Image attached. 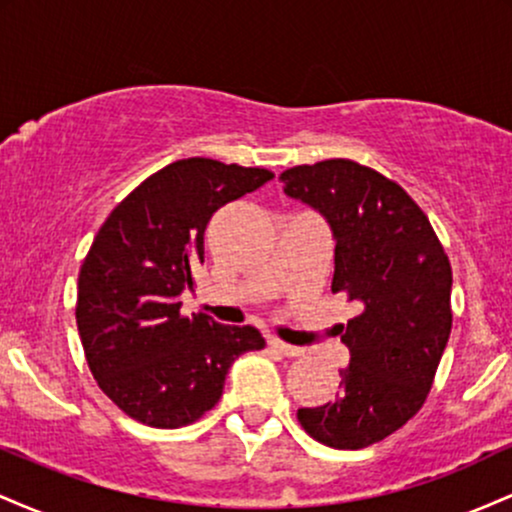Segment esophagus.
Segmentation results:
<instances>
[{
  "mask_svg": "<svg viewBox=\"0 0 512 512\" xmlns=\"http://www.w3.org/2000/svg\"><path fill=\"white\" fill-rule=\"evenodd\" d=\"M269 346H272V349L279 351L281 356H289V358H296V356H303V354H305V351H303V349H298V346H291V344L281 342V339H276V337L269 339Z\"/></svg>",
  "mask_w": 512,
  "mask_h": 512,
  "instance_id": "esophagus-1",
  "label": "esophagus"
}]
</instances>
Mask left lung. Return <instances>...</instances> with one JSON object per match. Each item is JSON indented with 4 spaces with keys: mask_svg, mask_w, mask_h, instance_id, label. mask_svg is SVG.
Listing matches in <instances>:
<instances>
[{
    "mask_svg": "<svg viewBox=\"0 0 512 512\" xmlns=\"http://www.w3.org/2000/svg\"><path fill=\"white\" fill-rule=\"evenodd\" d=\"M281 182L330 223L332 291L361 305L339 330L351 354L344 390L298 409V421L322 445L368 448L424 407L452 327L450 260L419 204L378 170L327 158Z\"/></svg>",
    "mask_w": 512,
    "mask_h": 512,
    "instance_id": "obj_1",
    "label": "left lung"
}]
</instances>
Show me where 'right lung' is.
I'll return each instance as SVG.
<instances>
[{
	"label": "right lung",
	"instance_id": "obj_1",
	"mask_svg": "<svg viewBox=\"0 0 512 512\" xmlns=\"http://www.w3.org/2000/svg\"><path fill=\"white\" fill-rule=\"evenodd\" d=\"M267 168L182 158L134 187L93 238L76 327L93 378L134 421L180 428L221 399L231 363L264 349L260 330L180 315L216 209L272 180Z\"/></svg>",
	"mask_w": 512,
	"mask_h": 512
}]
</instances>
